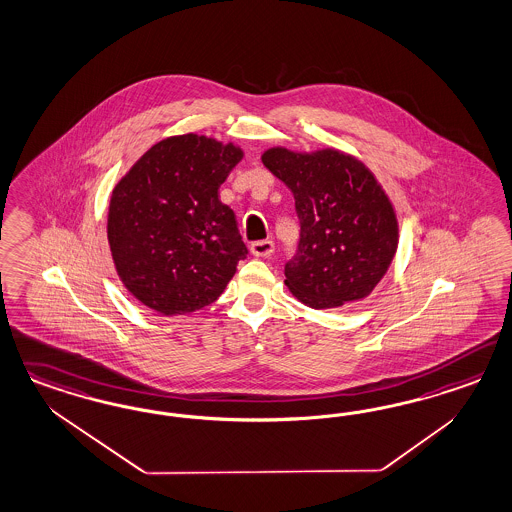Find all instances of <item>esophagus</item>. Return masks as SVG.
Wrapping results in <instances>:
<instances>
[{
  "instance_id": "obj_1",
  "label": "esophagus",
  "mask_w": 512,
  "mask_h": 512,
  "mask_svg": "<svg viewBox=\"0 0 512 512\" xmlns=\"http://www.w3.org/2000/svg\"><path fill=\"white\" fill-rule=\"evenodd\" d=\"M250 252H252V256H256V258H269V256L275 252V243L269 241V239L254 241V243L250 245Z\"/></svg>"
}]
</instances>
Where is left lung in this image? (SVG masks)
Instances as JSON below:
<instances>
[{"label":"left lung","mask_w":512,"mask_h":512,"mask_svg":"<svg viewBox=\"0 0 512 512\" xmlns=\"http://www.w3.org/2000/svg\"><path fill=\"white\" fill-rule=\"evenodd\" d=\"M265 167L294 194L296 256L284 284L313 309H335L369 296L396 256V211L375 175L341 150L273 147Z\"/></svg>","instance_id":"8db88e82"}]
</instances>
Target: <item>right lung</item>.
<instances>
[{
	"mask_svg": "<svg viewBox=\"0 0 512 512\" xmlns=\"http://www.w3.org/2000/svg\"><path fill=\"white\" fill-rule=\"evenodd\" d=\"M243 150L186 133L152 145L116 182L107 239L126 290L164 316L194 313L226 290L248 250L218 199Z\"/></svg>",
	"mask_w": 512,
	"mask_h": 512,
	"instance_id": "right-lung-1",
	"label": "right lung"
}]
</instances>
